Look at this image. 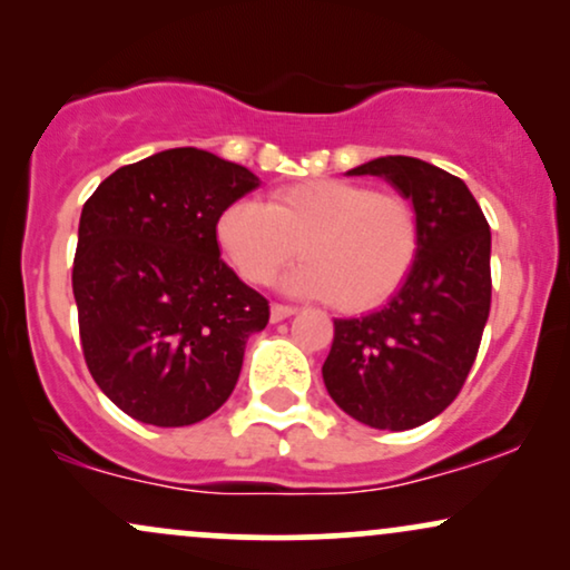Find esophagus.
<instances>
[{"label":"esophagus","mask_w":570,"mask_h":570,"mask_svg":"<svg viewBox=\"0 0 570 570\" xmlns=\"http://www.w3.org/2000/svg\"><path fill=\"white\" fill-rule=\"evenodd\" d=\"M294 313H297V307H294V305L273 303V307H271V318H273V322H284V318L294 316Z\"/></svg>","instance_id":"esophagus-1"}]
</instances>
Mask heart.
<instances>
[{
	"label": "heart",
	"instance_id": "obj_1",
	"mask_svg": "<svg viewBox=\"0 0 570 570\" xmlns=\"http://www.w3.org/2000/svg\"><path fill=\"white\" fill-rule=\"evenodd\" d=\"M219 246L240 278L271 284L305 259L286 286L332 307L362 313L394 297L415 267L421 225L404 195L348 179H307L267 198L235 200L217 222Z\"/></svg>",
	"mask_w": 570,
	"mask_h": 570
}]
</instances>
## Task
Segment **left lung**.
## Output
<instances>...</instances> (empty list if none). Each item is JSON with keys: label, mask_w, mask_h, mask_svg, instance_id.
Wrapping results in <instances>:
<instances>
[{"label": "left lung", "mask_w": 570, "mask_h": 570, "mask_svg": "<svg viewBox=\"0 0 570 570\" xmlns=\"http://www.w3.org/2000/svg\"><path fill=\"white\" fill-rule=\"evenodd\" d=\"M348 174L385 176L412 200L421 248L391 303L337 318L322 375L340 410L383 431H407L453 404L490 313V225L469 187L426 160L389 155Z\"/></svg>", "instance_id": "8db88e82"}]
</instances>
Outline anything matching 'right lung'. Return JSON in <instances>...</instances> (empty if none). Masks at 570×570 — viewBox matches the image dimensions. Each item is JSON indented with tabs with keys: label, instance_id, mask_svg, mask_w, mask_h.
Wrapping results in <instances>:
<instances>
[{
	"label": "right lung",
	"instance_id": "right-lung-1",
	"mask_svg": "<svg viewBox=\"0 0 570 570\" xmlns=\"http://www.w3.org/2000/svg\"><path fill=\"white\" fill-rule=\"evenodd\" d=\"M257 185L244 166L176 147L117 168L85 200L71 267L82 356L136 421L189 426L233 394L271 305L219 257L217 222Z\"/></svg>",
	"mask_w": 570,
	"mask_h": 570
}]
</instances>
